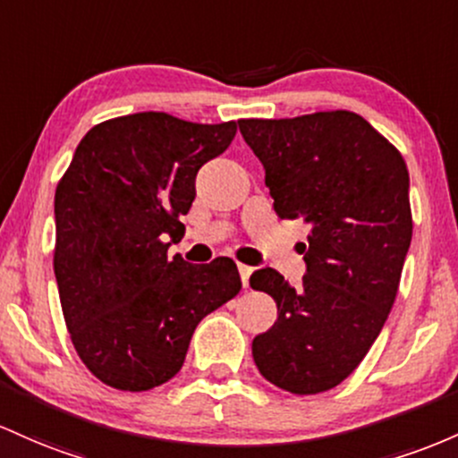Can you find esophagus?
I'll return each instance as SVG.
<instances>
[{"label":"esophagus","mask_w":458,"mask_h":458,"mask_svg":"<svg viewBox=\"0 0 458 458\" xmlns=\"http://www.w3.org/2000/svg\"><path fill=\"white\" fill-rule=\"evenodd\" d=\"M238 270H240V279H242V285L249 287V279H250V272H253V268L246 264H238Z\"/></svg>","instance_id":"obj_1"}]
</instances>
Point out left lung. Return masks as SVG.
I'll return each instance as SVG.
<instances>
[{"instance_id":"obj_1","label":"left lung","mask_w":458,"mask_h":458,"mask_svg":"<svg viewBox=\"0 0 458 458\" xmlns=\"http://www.w3.org/2000/svg\"><path fill=\"white\" fill-rule=\"evenodd\" d=\"M238 125L279 218L310 225L301 285L268 266L250 275L276 302V322L253 340L255 366L290 394L327 392L351 377L392 311L413 233L407 164L354 112Z\"/></svg>"}]
</instances>
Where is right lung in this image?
Here are the masks:
<instances>
[{
    "label": "right lung",
    "mask_w": 458,
    "mask_h": 458,
    "mask_svg": "<svg viewBox=\"0 0 458 458\" xmlns=\"http://www.w3.org/2000/svg\"><path fill=\"white\" fill-rule=\"evenodd\" d=\"M238 125L164 112L99 123L55 188L54 272L66 328L84 366L121 392L171 381L192 333L242 287L229 257L188 264L166 250L186 233L199 168Z\"/></svg>",
    "instance_id": "obj_1"
}]
</instances>
